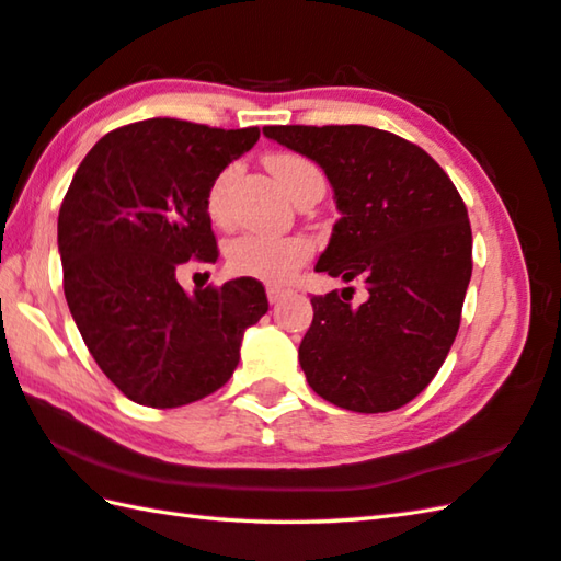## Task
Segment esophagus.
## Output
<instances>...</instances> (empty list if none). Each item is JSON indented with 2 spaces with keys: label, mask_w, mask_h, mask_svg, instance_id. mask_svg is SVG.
I'll return each instance as SVG.
<instances>
[{
  "label": "esophagus",
  "mask_w": 561,
  "mask_h": 561,
  "mask_svg": "<svg viewBox=\"0 0 561 561\" xmlns=\"http://www.w3.org/2000/svg\"><path fill=\"white\" fill-rule=\"evenodd\" d=\"M284 296H287V289H279V287H267V299L270 304H279Z\"/></svg>",
  "instance_id": "obj_1"
}]
</instances>
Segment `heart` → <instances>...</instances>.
<instances>
[{"mask_svg":"<svg viewBox=\"0 0 561 561\" xmlns=\"http://www.w3.org/2000/svg\"><path fill=\"white\" fill-rule=\"evenodd\" d=\"M267 168L291 199H296V194L309 182L323 180L316 164L304 156H296V152H274L267 158ZM236 178L238 164H228L208 186L206 211L216 224H224L228 218V192ZM311 252V240H306L304 236L243 233L226 245V265L236 277L284 284L309 262Z\"/></svg>","mask_w":561,"mask_h":561,"instance_id":"b5f03b06","label":"heart"}]
</instances>
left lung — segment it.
Segmentation results:
<instances>
[{
    "mask_svg": "<svg viewBox=\"0 0 561 561\" xmlns=\"http://www.w3.org/2000/svg\"><path fill=\"white\" fill-rule=\"evenodd\" d=\"M318 162L340 218L316 262L365 279L357 309L313 296L299 345L309 387L340 409L387 413L433 381L453 347L471 279V226L453 180L423 148L371 126H265Z\"/></svg>",
    "mask_w": 561,
    "mask_h": 561,
    "instance_id": "8db88e82",
    "label": "left lung"
}]
</instances>
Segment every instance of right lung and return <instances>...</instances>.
<instances>
[{
  "label": "right lung",
  "mask_w": 561,
  "mask_h": 561,
  "mask_svg": "<svg viewBox=\"0 0 561 561\" xmlns=\"http://www.w3.org/2000/svg\"><path fill=\"white\" fill-rule=\"evenodd\" d=\"M260 128L148 118L87 152L58 216L62 289L99 369L150 409L199 401L233 375L245 328L267 313L257 279L186 294L178 267L216 262L206 194Z\"/></svg>",
  "instance_id": "right-lung-1"
}]
</instances>
